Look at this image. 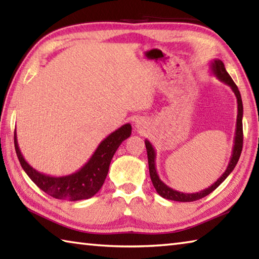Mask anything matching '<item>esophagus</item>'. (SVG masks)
<instances>
[{"instance_id": "obj_1", "label": "esophagus", "mask_w": 259, "mask_h": 259, "mask_svg": "<svg viewBox=\"0 0 259 259\" xmlns=\"http://www.w3.org/2000/svg\"><path fill=\"white\" fill-rule=\"evenodd\" d=\"M136 126H137L138 129H140V128H142V126H143V123H142V122H140V121H136Z\"/></svg>"}]
</instances>
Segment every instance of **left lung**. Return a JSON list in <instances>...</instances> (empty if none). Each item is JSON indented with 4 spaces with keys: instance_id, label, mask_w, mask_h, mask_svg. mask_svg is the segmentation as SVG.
I'll return each instance as SVG.
<instances>
[{
    "instance_id": "obj_1",
    "label": "left lung",
    "mask_w": 259,
    "mask_h": 259,
    "mask_svg": "<svg viewBox=\"0 0 259 259\" xmlns=\"http://www.w3.org/2000/svg\"><path fill=\"white\" fill-rule=\"evenodd\" d=\"M210 71L216 76L219 81L224 82L225 84L229 85L232 91H233L236 102H238V116H236V128H235V136H234V145L233 150H232V155L229 162V165H227L226 170L224 174L219 177L216 182H214L211 186H209L205 190H202L196 193H183L178 192L174 188L169 187L168 185L161 181L159 175L156 171V164H155V159H156V153L154 147L151 144L150 140L145 139V145H146V151H147V159H148V168H150V176L151 181L153 183V186L157 192V194L161 195L162 198L172 200V201H179V202H192V201H196L204 198L208 194H210L212 191L216 190V188L221 185V184L225 181L227 176L233 171L236 163L240 159L241 151H242V144H243V130H242V116H243V105H242V99H241L240 91L238 87L232 80L230 74L226 72L224 63L221 59H213L211 63H210Z\"/></svg>"
}]
</instances>
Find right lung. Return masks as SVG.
<instances>
[{
	"instance_id": "obj_1",
	"label": "right lung",
	"mask_w": 259,
	"mask_h": 259,
	"mask_svg": "<svg viewBox=\"0 0 259 259\" xmlns=\"http://www.w3.org/2000/svg\"><path fill=\"white\" fill-rule=\"evenodd\" d=\"M131 135L130 123L123 124L117 130L107 136L99 144L89 161L67 176L55 177L37 171L32 165L27 163L21 154L15 131V148L21 166L27 176L32 179L37 187L49 194L52 198L68 201H78L90 199L102 188L108 174V168L113 155L123 140Z\"/></svg>"
}]
</instances>
